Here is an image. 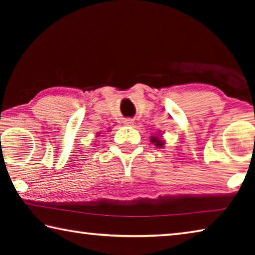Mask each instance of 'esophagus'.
I'll return each instance as SVG.
<instances>
[{"label": "esophagus", "instance_id": "1", "mask_svg": "<svg viewBox=\"0 0 255 255\" xmlns=\"http://www.w3.org/2000/svg\"><path fill=\"white\" fill-rule=\"evenodd\" d=\"M132 119H125L124 120V124L125 125H128V126H129V125H132Z\"/></svg>", "mask_w": 255, "mask_h": 255}]
</instances>
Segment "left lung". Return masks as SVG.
Here are the masks:
<instances>
[{
  "mask_svg": "<svg viewBox=\"0 0 255 255\" xmlns=\"http://www.w3.org/2000/svg\"><path fill=\"white\" fill-rule=\"evenodd\" d=\"M150 141H152V143L155 144L156 146H158V147H162V146L164 145V141L161 139V138L157 137V136L150 137Z\"/></svg>",
  "mask_w": 255,
  "mask_h": 255,
  "instance_id": "left-lung-1",
  "label": "left lung"
}]
</instances>
